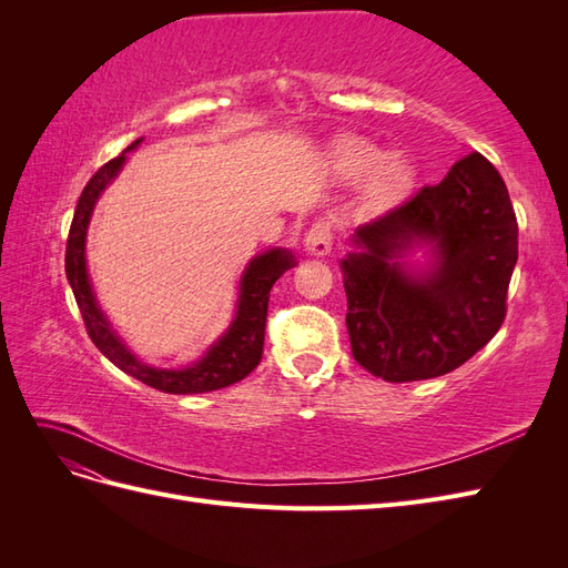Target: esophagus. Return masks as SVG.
Listing matches in <instances>:
<instances>
[{"label": "esophagus", "instance_id": "1", "mask_svg": "<svg viewBox=\"0 0 568 568\" xmlns=\"http://www.w3.org/2000/svg\"><path fill=\"white\" fill-rule=\"evenodd\" d=\"M332 244H334V232L326 220L315 222V225L307 230V234L303 239V246H305L307 255H315V257H324L332 251Z\"/></svg>", "mask_w": 568, "mask_h": 568}]
</instances>
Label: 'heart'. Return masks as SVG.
<instances>
[{"label": "heart", "instance_id": "obj_1", "mask_svg": "<svg viewBox=\"0 0 568 568\" xmlns=\"http://www.w3.org/2000/svg\"><path fill=\"white\" fill-rule=\"evenodd\" d=\"M334 168L338 178L357 182L367 178V196L390 201L403 196L415 182V168L403 153H386L363 136H348L334 146Z\"/></svg>", "mask_w": 568, "mask_h": 568}]
</instances>
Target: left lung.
Instances as JSON below:
<instances>
[{"mask_svg":"<svg viewBox=\"0 0 568 568\" xmlns=\"http://www.w3.org/2000/svg\"><path fill=\"white\" fill-rule=\"evenodd\" d=\"M338 263L353 357L390 384L443 376L497 334L519 255L505 180L471 151L351 236ZM425 248L427 261L410 255Z\"/></svg>","mask_w":568,"mask_h":568,"instance_id":"obj_1","label":"left lung"}]
</instances>
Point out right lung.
<instances>
[{
  "label": "right lung",
  "instance_id": "right-lung-1",
  "mask_svg": "<svg viewBox=\"0 0 568 568\" xmlns=\"http://www.w3.org/2000/svg\"><path fill=\"white\" fill-rule=\"evenodd\" d=\"M144 136L134 140L118 159L101 165L94 178L82 189V194L75 205V215L71 222V232H68V246H65V277L71 284L80 315L88 326V334L94 346L104 353L111 363L123 369L125 374L140 379L142 384L175 395L189 393H209L232 386L248 376L263 357V343H265V320H267V301L270 288L277 282L286 270L296 265V257L288 248H267L251 257L242 280H239V296L234 317L225 334L217 336L192 365L180 369H165V367H151L136 357L128 343L120 338L113 329L106 313L101 311L97 301L94 286L88 270V230L94 213V205L99 196L106 192V186L118 178L123 170L128 153L142 144Z\"/></svg>",
  "mask_w": 568,
  "mask_h": 568
}]
</instances>
